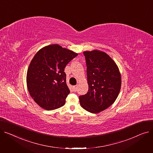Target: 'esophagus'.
Returning <instances> with one entry per match:
<instances>
[{"label":"esophagus","mask_w":153,"mask_h":153,"mask_svg":"<svg viewBox=\"0 0 153 153\" xmlns=\"http://www.w3.org/2000/svg\"><path fill=\"white\" fill-rule=\"evenodd\" d=\"M73 91H74V92H76L77 91V85H74V86H73Z\"/></svg>","instance_id":"esophagus-1"}]
</instances>
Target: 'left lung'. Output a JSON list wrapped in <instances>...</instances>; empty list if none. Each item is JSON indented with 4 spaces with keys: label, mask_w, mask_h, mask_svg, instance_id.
I'll list each match as a JSON object with an SVG mask.
<instances>
[{
    "label": "left lung",
    "mask_w": 153,
    "mask_h": 153,
    "mask_svg": "<svg viewBox=\"0 0 153 153\" xmlns=\"http://www.w3.org/2000/svg\"><path fill=\"white\" fill-rule=\"evenodd\" d=\"M89 90L79 96L80 104L85 110L99 114L116 100L122 85V77L115 62L99 50L84 51Z\"/></svg>",
    "instance_id": "left-lung-1"
}]
</instances>
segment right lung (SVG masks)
<instances>
[{
	"label": "right lung",
	"instance_id": "obj_1",
	"mask_svg": "<svg viewBox=\"0 0 153 153\" xmlns=\"http://www.w3.org/2000/svg\"><path fill=\"white\" fill-rule=\"evenodd\" d=\"M77 53L59 45L40 49L30 62L27 85L31 98L42 108L52 110L63 106L70 93L64 72Z\"/></svg>",
	"mask_w": 153,
	"mask_h": 153
}]
</instances>
